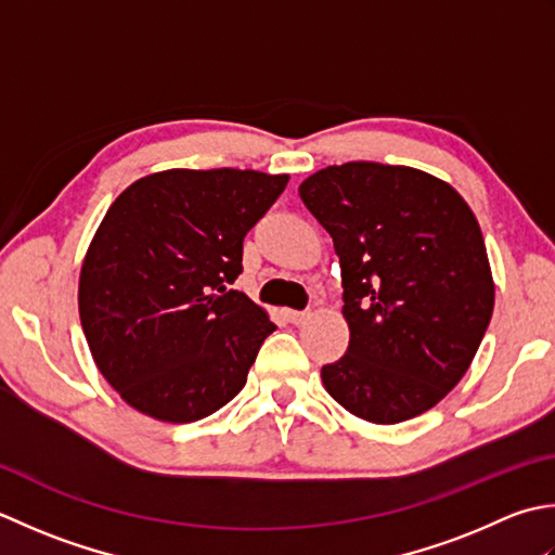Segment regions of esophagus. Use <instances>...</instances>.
Here are the masks:
<instances>
[{
  "label": "esophagus",
  "mask_w": 555,
  "mask_h": 555,
  "mask_svg": "<svg viewBox=\"0 0 555 555\" xmlns=\"http://www.w3.org/2000/svg\"><path fill=\"white\" fill-rule=\"evenodd\" d=\"M285 315H287V321L294 323V325H301V323H307L311 319L309 311H294V309H287Z\"/></svg>",
  "instance_id": "esophagus-1"
}]
</instances>
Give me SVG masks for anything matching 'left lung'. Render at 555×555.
Masks as SVG:
<instances>
[{"instance_id": "obj_1", "label": "left lung", "mask_w": 555, "mask_h": 555, "mask_svg": "<svg viewBox=\"0 0 555 555\" xmlns=\"http://www.w3.org/2000/svg\"><path fill=\"white\" fill-rule=\"evenodd\" d=\"M340 256L349 347L325 390L371 424L431 410L465 376L491 323L495 285L467 201L422 169L331 165L299 184Z\"/></svg>"}]
</instances>
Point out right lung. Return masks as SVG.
<instances>
[{
    "label": "right lung",
    "mask_w": 555,
    "mask_h": 555,
    "mask_svg": "<svg viewBox=\"0 0 555 555\" xmlns=\"http://www.w3.org/2000/svg\"><path fill=\"white\" fill-rule=\"evenodd\" d=\"M287 182L256 169H165L107 208L81 266L78 313L95 366L135 412L198 422L246 386L275 323L230 285L246 232Z\"/></svg>",
    "instance_id": "right-lung-1"
}]
</instances>
